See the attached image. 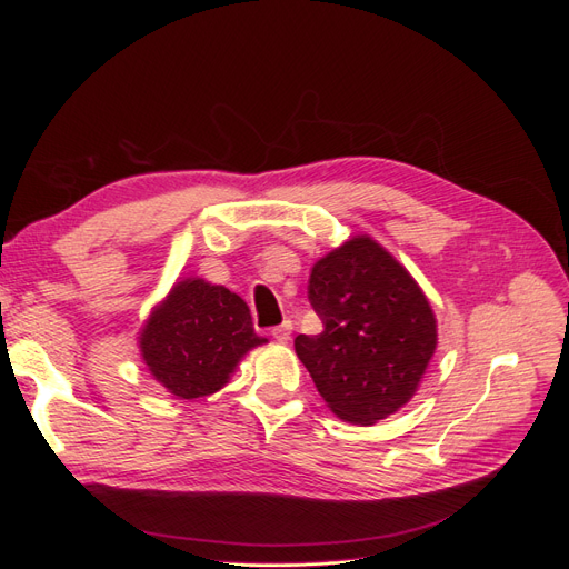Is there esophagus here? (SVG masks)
Here are the masks:
<instances>
[{
    "instance_id": "34e87169",
    "label": "esophagus",
    "mask_w": 569,
    "mask_h": 569,
    "mask_svg": "<svg viewBox=\"0 0 569 569\" xmlns=\"http://www.w3.org/2000/svg\"><path fill=\"white\" fill-rule=\"evenodd\" d=\"M272 337L278 339L280 343H287V341H289V337H291V322H289V320H284L282 325L272 327Z\"/></svg>"
}]
</instances>
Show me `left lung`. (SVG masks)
Instances as JSON below:
<instances>
[{
	"label": "left lung",
	"instance_id": "left-lung-1",
	"mask_svg": "<svg viewBox=\"0 0 569 569\" xmlns=\"http://www.w3.org/2000/svg\"><path fill=\"white\" fill-rule=\"evenodd\" d=\"M308 301L320 335L295 349L337 418L375 425L418 391L437 349V318L420 284L368 234L316 261Z\"/></svg>",
	"mask_w": 569,
	"mask_h": 569
}]
</instances>
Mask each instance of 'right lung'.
<instances>
[{"label":"right lung","instance_id":"1","mask_svg":"<svg viewBox=\"0 0 569 569\" xmlns=\"http://www.w3.org/2000/svg\"><path fill=\"white\" fill-rule=\"evenodd\" d=\"M266 341L253 332L242 297L187 278L147 318L140 351L153 380L178 399L192 401L226 387L244 353Z\"/></svg>","mask_w":569,"mask_h":569}]
</instances>
